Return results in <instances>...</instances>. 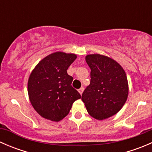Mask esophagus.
<instances>
[{
	"mask_svg": "<svg viewBox=\"0 0 152 152\" xmlns=\"http://www.w3.org/2000/svg\"><path fill=\"white\" fill-rule=\"evenodd\" d=\"M84 89H85V88H84L83 87H81L80 89H79V93H80L81 95H82V93H83V91H84Z\"/></svg>",
	"mask_w": 152,
	"mask_h": 152,
	"instance_id": "34e87169",
	"label": "esophagus"
}]
</instances>
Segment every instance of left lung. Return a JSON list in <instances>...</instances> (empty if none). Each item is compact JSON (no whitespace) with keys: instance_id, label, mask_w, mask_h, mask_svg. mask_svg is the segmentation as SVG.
I'll return each mask as SVG.
<instances>
[{"instance_id":"1","label":"left lung","mask_w":152,"mask_h":152,"mask_svg":"<svg viewBox=\"0 0 152 152\" xmlns=\"http://www.w3.org/2000/svg\"><path fill=\"white\" fill-rule=\"evenodd\" d=\"M90 67V84L82 96L89 114L104 120L120 111L129 93L126 75L123 67L108 56L100 54L86 56Z\"/></svg>"}]
</instances>
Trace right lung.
<instances>
[{
    "label": "right lung",
    "mask_w": 152,
    "mask_h": 152,
    "mask_svg": "<svg viewBox=\"0 0 152 152\" xmlns=\"http://www.w3.org/2000/svg\"><path fill=\"white\" fill-rule=\"evenodd\" d=\"M76 59L74 53L55 52L32 70L28 82V97L34 109L44 118L59 121L81 98L71 85L73 77L67 73Z\"/></svg>",
    "instance_id": "obj_1"
}]
</instances>
